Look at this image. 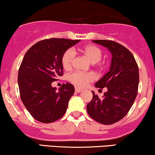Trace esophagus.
I'll return each mask as SVG.
<instances>
[{
	"label": "esophagus",
	"mask_w": 155,
	"mask_h": 155,
	"mask_svg": "<svg viewBox=\"0 0 155 155\" xmlns=\"http://www.w3.org/2000/svg\"><path fill=\"white\" fill-rule=\"evenodd\" d=\"M82 91V90H81V89L79 88V87H75V92H78V93H80Z\"/></svg>",
	"instance_id": "esophagus-1"
}]
</instances>
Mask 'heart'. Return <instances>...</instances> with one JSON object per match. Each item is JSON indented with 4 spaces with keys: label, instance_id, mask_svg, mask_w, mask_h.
I'll return each mask as SVG.
<instances>
[{
    "label": "heart",
    "instance_id": "obj_1",
    "mask_svg": "<svg viewBox=\"0 0 155 155\" xmlns=\"http://www.w3.org/2000/svg\"><path fill=\"white\" fill-rule=\"evenodd\" d=\"M82 54L92 64L99 62L102 56V51L99 47L94 45L84 46L81 49ZM75 58V52L73 49L67 50L63 54L62 64L65 70H70L72 68ZM94 77L92 73H82L75 72L69 76V80L73 84L79 87H84L89 82L94 80Z\"/></svg>",
    "mask_w": 155,
    "mask_h": 155
}]
</instances>
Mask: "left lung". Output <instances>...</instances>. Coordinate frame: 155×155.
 <instances>
[{"mask_svg":"<svg viewBox=\"0 0 155 155\" xmlns=\"http://www.w3.org/2000/svg\"><path fill=\"white\" fill-rule=\"evenodd\" d=\"M107 48L112 55L109 72L95 84L107 87L102 98L95 95L87 105L91 118L101 124L110 125L122 119L130 109L137 94L139 71L133 55L124 46L109 40H93Z\"/></svg>","mask_w":155,"mask_h":155,"instance_id":"obj_1","label":"left lung"}]
</instances>
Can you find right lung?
<instances>
[{
	"mask_svg": "<svg viewBox=\"0 0 155 155\" xmlns=\"http://www.w3.org/2000/svg\"><path fill=\"white\" fill-rule=\"evenodd\" d=\"M80 41L44 39L33 45L25 54L18 72L19 90L25 107L38 121L54 122L66 111L75 87L66 83L57 91L51 83L63 75L64 53Z\"/></svg>",
	"mask_w": 155,
	"mask_h": 155,
	"instance_id": "right-lung-1",
	"label": "right lung"
}]
</instances>
